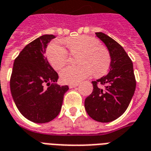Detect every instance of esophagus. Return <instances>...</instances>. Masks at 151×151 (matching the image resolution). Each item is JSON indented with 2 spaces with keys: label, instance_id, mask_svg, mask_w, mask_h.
<instances>
[{
  "label": "esophagus",
  "instance_id": "1",
  "mask_svg": "<svg viewBox=\"0 0 151 151\" xmlns=\"http://www.w3.org/2000/svg\"><path fill=\"white\" fill-rule=\"evenodd\" d=\"M78 86V84H70L69 85V87H70V89H72V88H75Z\"/></svg>",
  "mask_w": 151,
  "mask_h": 151
}]
</instances>
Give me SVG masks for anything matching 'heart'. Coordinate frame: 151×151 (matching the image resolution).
Instances as JSON below:
<instances>
[{"instance_id": "heart-1", "label": "heart", "mask_w": 151, "mask_h": 151, "mask_svg": "<svg viewBox=\"0 0 151 151\" xmlns=\"http://www.w3.org/2000/svg\"><path fill=\"white\" fill-rule=\"evenodd\" d=\"M72 55L78 57L77 66H69L61 70V81L66 84H76L86 78L93 72L95 77H101L109 70L111 58L109 50L100 45L98 39L90 36H79L65 41ZM47 59L56 70H61L69 61L70 54L62 45L53 43L46 51Z\"/></svg>"}]
</instances>
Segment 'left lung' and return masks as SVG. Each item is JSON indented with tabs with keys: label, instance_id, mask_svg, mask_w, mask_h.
Here are the masks:
<instances>
[{
	"label": "left lung",
	"instance_id": "8db88e82",
	"mask_svg": "<svg viewBox=\"0 0 151 151\" xmlns=\"http://www.w3.org/2000/svg\"><path fill=\"white\" fill-rule=\"evenodd\" d=\"M96 36L106 45L111 58L109 73L92 81L93 90L85 100L87 114L93 120L110 122L127 110L136 87L131 59L118 42L99 32Z\"/></svg>",
	"mask_w": 151,
	"mask_h": 151
}]
</instances>
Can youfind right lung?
I'll list each match as a JSON object with an SVG mask.
<instances>
[{
    "instance_id": "add662e5",
    "label": "right lung",
    "mask_w": 151,
    "mask_h": 151,
    "mask_svg": "<svg viewBox=\"0 0 151 151\" xmlns=\"http://www.w3.org/2000/svg\"><path fill=\"white\" fill-rule=\"evenodd\" d=\"M55 36L45 34L30 42L13 63L10 90L24 118L35 123L52 121L61 111L68 86L56 84L58 74L45 57L48 43ZM46 84L47 87H45Z\"/></svg>"
}]
</instances>
